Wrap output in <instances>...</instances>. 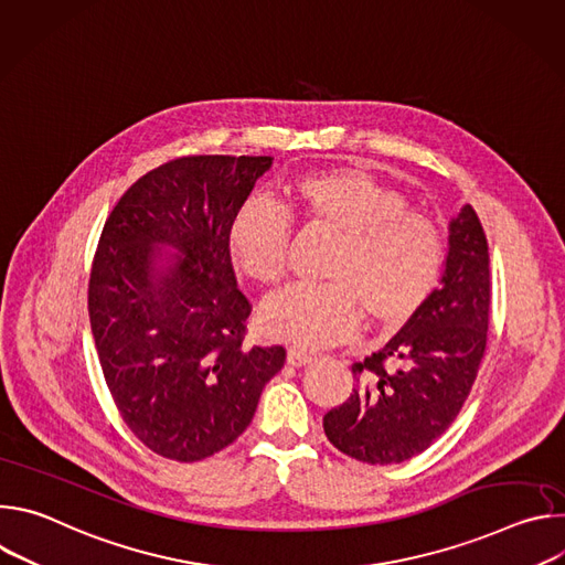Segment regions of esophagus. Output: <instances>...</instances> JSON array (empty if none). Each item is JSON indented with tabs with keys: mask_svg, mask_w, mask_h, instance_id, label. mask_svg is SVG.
Wrapping results in <instances>:
<instances>
[{
	"mask_svg": "<svg viewBox=\"0 0 565 565\" xmlns=\"http://www.w3.org/2000/svg\"><path fill=\"white\" fill-rule=\"evenodd\" d=\"M286 360H288L290 366H306V364H310L315 360V355L306 353V351H299V349H288Z\"/></svg>",
	"mask_w": 565,
	"mask_h": 565,
	"instance_id": "1",
	"label": "esophagus"
}]
</instances>
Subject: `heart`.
<instances>
[{"label": "heart", "mask_w": 565, "mask_h": 565, "mask_svg": "<svg viewBox=\"0 0 565 565\" xmlns=\"http://www.w3.org/2000/svg\"><path fill=\"white\" fill-rule=\"evenodd\" d=\"M281 212L264 201L241 207L227 232L234 266L257 284L286 273L290 221L340 234L324 268L327 284L288 286L259 312L262 329L299 349H324L349 340L362 312L373 327L395 331L429 301L445 268V238L405 199L355 170H329L286 188Z\"/></svg>", "instance_id": "b5f03b06"}]
</instances>
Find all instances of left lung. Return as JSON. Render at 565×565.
Wrapping results in <instances>:
<instances>
[{
  "mask_svg": "<svg viewBox=\"0 0 565 565\" xmlns=\"http://www.w3.org/2000/svg\"><path fill=\"white\" fill-rule=\"evenodd\" d=\"M447 230L440 288L382 351L353 364L351 395L324 416L329 440L355 460L391 465L425 451L476 380L492 297L488 238L469 203Z\"/></svg>",
  "mask_w": 565,
  "mask_h": 565,
  "instance_id": "8db88e82",
  "label": "left lung"
}]
</instances>
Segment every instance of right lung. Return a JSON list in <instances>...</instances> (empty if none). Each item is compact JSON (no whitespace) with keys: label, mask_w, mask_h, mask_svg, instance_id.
<instances>
[{"label":"right lung","mask_w":565,"mask_h":565,"mask_svg":"<svg viewBox=\"0 0 565 565\" xmlns=\"http://www.w3.org/2000/svg\"><path fill=\"white\" fill-rule=\"evenodd\" d=\"M273 156H185L138 179L109 214L89 319L116 407L153 454L203 460L253 423L284 347H246L250 301L227 232Z\"/></svg>","instance_id":"add662e5"}]
</instances>
